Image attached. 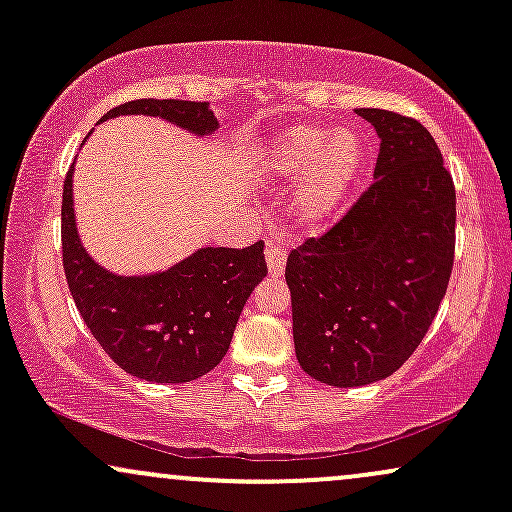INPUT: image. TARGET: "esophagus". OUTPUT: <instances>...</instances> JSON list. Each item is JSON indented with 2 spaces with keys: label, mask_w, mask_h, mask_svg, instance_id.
<instances>
[{
  "label": "esophagus",
  "mask_w": 512,
  "mask_h": 512,
  "mask_svg": "<svg viewBox=\"0 0 512 512\" xmlns=\"http://www.w3.org/2000/svg\"><path fill=\"white\" fill-rule=\"evenodd\" d=\"M264 260H267L269 276L279 279V276L284 274V267H286L284 243H279V240H267V252H264Z\"/></svg>",
  "instance_id": "obj_1"
}]
</instances>
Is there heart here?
<instances>
[{"label":"heart","mask_w":512,"mask_h":512,"mask_svg":"<svg viewBox=\"0 0 512 512\" xmlns=\"http://www.w3.org/2000/svg\"><path fill=\"white\" fill-rule=\"evenodd\" d=\"M267 178L296 180L289 209L298 226L315 231L344 209L366 168V144L354 129L293 127L264 142Z\"/></svg>","instance_id":"b5f03b06"}]
</instances>
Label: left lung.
<instances>
[{
    "label": "left lung",
    "instance_id": "left-lung-1",
    "mask_svg": "<svg viewBox=\"0 0 512 512\" xmlns=\"http://www.w3.org/2000/svg\"><path fill=\"white\" fill-rule=\"evenodd\" d=\"M380 137L375 182L286 260L293 344L310 378L378 383L426 337L455 257V187L421 122L358 108Z\"/></svg>",
    "mask_w": 512,
    "mask_h": 512
}]
</instances>
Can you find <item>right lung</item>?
<instances>
[{
	"label": "right lung",
	"mask_w": 512,
	"mask_h": 512,
	"mask_svg": "<svg viewBox=\"0 0 512 512\" xmlns=\"http://www.w3.org/2000/svg\"><path fill=\"white\" fill-rule=\"evenodd\" d=\"M120 115L161 117L195 137H211L219 120L209 103L142 98L113 108ZM72 170L62 192V262L69 291L91 330L122 370L149 383H190L221 363L243 305L267 276L264 243L199 248L166 272L120 276L91 260L76 231Z\"/></svg>",
	"instance_id": "obj_1"
}]
</instances>
